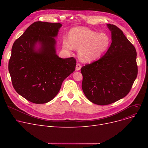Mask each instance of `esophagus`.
I'll list each match as a JSON object with an SVG mask.
<instances>
[{
  "instance_id": "esophagus-1",
  "label": "esophagus",
  "mask_w": 148,
  "mask_h": 148,
  "mask_svg": "<svg viewBox=\"0 0 148 148\" xmlns=\"http://www.w3.org/2000/svg\"><path fill=\"white\" fill-rule=\"evenodd\" d=\"M82 65L80 64H76V67H75V70L76 71H79V70L81 69Z\"/></svg>"
}]
</instances>
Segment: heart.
Masks as SVG:
<instances>
[{
	"instance_id": "heart-1",
	"label": "heart",
	"mask_w": 148,
	"mask_h": 148,
	"mask_svg": "<svg viewBox=\"0 0 148 148\" xmlns=\"http://www.w3.org/2000/svg\"><path fill=\"white\" fill-rule=\"evenodd\" d=\"M110 36L84 27H76L69 31V39L64 38L62 45L71 51L79 49V57L83 62H92L101 57L109 48Z\"/></svg>"
}]
</instances>
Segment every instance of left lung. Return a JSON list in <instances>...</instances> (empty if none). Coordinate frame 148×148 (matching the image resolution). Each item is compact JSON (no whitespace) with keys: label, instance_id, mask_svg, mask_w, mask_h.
<instances>
[{"label":"left lung","instance_id":"left-lung-1","mask_svg":"<svg viewBox=\"0 0 148 148\" xmlns=\"http://www.w3.org/2000/svg\"><path fill=\"white\" fill-rule=\"evenodd\" d=\"M112 43L104 55L81 68L82 89L92 103L104 106L125 97L137 75V52L122 31L107 24Z\"/></svg>","mask_w":148,"mask_h":148}]
</instances>
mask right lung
I'll return each mask as SVG.
<instances>
[{
    "label": "right lung",
    "mask_w": 148,
    "mask_h": 148,
    "mask_svg": "<svg viewBox=\"0 0 148 148\" xmlns=\"http://www.w3.org/2000/svg\"><path fill=\"white\" fill-rule=\"evenodd\" d=\"M60 23L36 21L15 41L8 69L19 95L35 104L52 100L63 81L75 71L74 58L62 59L56 45Z\"/></svg>",
    "instance_id": "1"
}]
</instances>
